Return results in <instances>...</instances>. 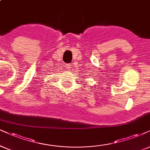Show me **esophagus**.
Wrapping results in <instances>:
<instances>
[{"label": "esophagus", "mask_w": 150, "mask_h": 150, "mask_svg": "<svg viewBox=\"0 0 150 150\" xmlns=\"http://www.w3.org/2000/svg\"><path fill=\"white\" fill-rule=\"evenodd\" d=\"M64 67H65V69L67 70H70V69H71V65L69 64H66L65 66H64Z\"/></svg>", "instance_id": "34e87169"}]
</instances>
